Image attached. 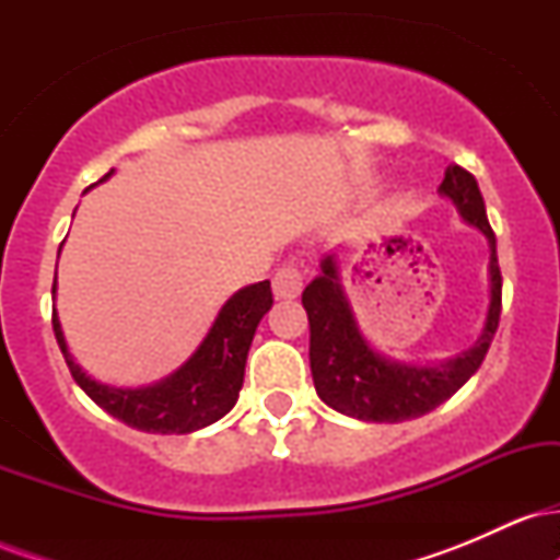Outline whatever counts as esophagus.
Here are the masks:
<instances>
[{
  "label": "esophagus",
  "mask_w": 560,
  "mask_h": 560,
  "mask_svg": "<svg viewBox=\"0 0 560 560\" xmlns=\"http://www.w3.org/2000/svg\"><path fill=\"white\" fill-rule=\"evenodd\" d=\"M302 287H305V276H302V271L294 262L281 266L273 276L276 300H294L302 292Z\"/></svg>",
  "instance_id": "34e87169"
}]
</instances>
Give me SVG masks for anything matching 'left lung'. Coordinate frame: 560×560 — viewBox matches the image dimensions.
Returning a JSON list of instances; mask_svg holds the SVG:
<instances>
[{
    "label": "left lung",
    "mask_w": 560,
    "mask_h": 560,
    "mask_svg": "<svg viewBox=\"0 0 560 560\" xmlns=\"http://www.w3.org/2000/svg\"><path fill=\"white\" fill-rule=\"evenodd\" d=\"M440 195L453 199L460 218L477 226L490 242V307L481 337L460 355L436 365L397 363L365 342L352 316L350 302L339 284L337 262L329 255L320 262V276L302 292V307L311 324V371L318 397L339 413L361 421L397 423L434 410L453 397L477 374L490 350L500 320L503 302V276H500L494 231L487 221L485 199L471 173L460 165H447Z\"/></svg>",
    "instance_id": "left-lung-1"
}]
</instances>
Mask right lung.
<instances>
[{
	"instance_id": "add662e5",
	"label": "right lung",
	"mask_w": 560,
	"mask_h": 560,
	"mask_svg": "<svg viewBox=\"0 0 560 560\" xmlns=\"http://www.w3.org/2000/svg\"><path fill=\"white\" fill-rule=\"evenodd\" d=\"M55 289L57 281L52 294ZM271 281H258V284L240 289L221 307L195 355L176 374L139 389H120L94 382L92 376L83 374L81 365L70 355L57 311L52 313V329L75 384L100 408H105L115 419L139 429V432L189 434L223 419L234 408L244 382V363H247L255 329H258L260 318L271 311Z\"/></svg>"
}]
</instances>
